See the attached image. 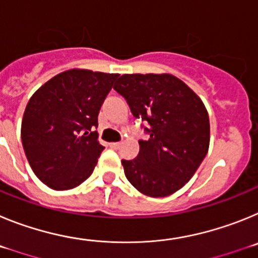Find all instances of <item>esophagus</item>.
Instances as JSON below:
<instances>
[{
	"label": "esophagus",
	"instance_id": "34e87169",
	"mask_svg": "<svg viewBox=\"0 0 258 258\" xmlns=\"http://www.w3.org/2000/svg\"><path fill=\"white\" fill-rule=\"evenodd\" d=\"M120 146H121V143H120V142H112V143H109V147H111V149H113V150L120 149Z\"/></svg>",
	"mask_w": 258,
	"mask_h": 258
}]
</instances>
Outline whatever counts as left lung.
I'll return each mask as SVG.
<instances>
[{
  "label": "left lung",
  "instance_id": "8db88e82",
  "mask_svg": "<svg viewBox=\"0 0 258 258\" xmlns=\"http://www.w3.org/2000/svg\"><path fill=\"white\" fill-rule=\"evenodd\" d=\"M134 117L149 124L140 154L121 160L127 181L147 197L163 198L195 174L209 147V117L202 99L173 75H122L113 86Z\"/></svg>",
  "mask_w": 258,
  "mask_h": 258
}]
</instances>
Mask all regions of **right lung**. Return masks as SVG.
<instances>
[{
    "label": "right lung",
    "mask_w": 258,
    "mask_h": 258,
    "mask_svg": "<svg viewBox=\"0 0 258 258\" xmlns=\"http://www.w3.org/2000/svg\"><path fill=\"white\" fill-rule=\"evenodd\" d=\"M117 74L68 70L32 95L22 121V143L38 179L52 190L77 187L92 175L104 147L98 113Z\"/></svg>",
    "instance_id": "1"
}]
</instances>
